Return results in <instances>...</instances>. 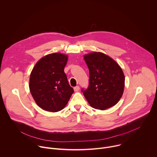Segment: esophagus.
<instances>
[{
    "instance_id": "34e87169",
    "label": "esophagus",
    "mask_w": 157,
    "mask_h": 157,
    "mask_svg": "<svg viewBox=\"0 0 157 157\" xmlns=\"http://www.w3.org/2000/svg\"><path fill=\"white\" fill-rule=\"evenodd\" d=\"M74 91H75V92H78V91H79V87L78 86L75 87H74Z\"/></svg>"
}]
</instances>
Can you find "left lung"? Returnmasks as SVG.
<instances>
[{
    "label": "left lung",
    "mask_w": 157,
    "mask_h": 157,
    "mask_svg": "<svg viewBox=\"0 0 157 157\" xmlns=\"http://www.w3.org/2000/svg\"><path fill=\"white\" fill-rule=\"evenodd\" d=\"M89 71V85L83 94L92 107L102 110L116 105L123 95L125 76L119 64L101 52L84 55Z\"/></svg>",
    "instance_id": "1"
}]
</instances>
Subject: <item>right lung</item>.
Here are the masks:
<instances>
[{
	"label": "right lung",
	"instance_id": "add662e5",
	"mask_svg": "<svg viewBox=\"0 0 157 157\" xmlns=\"http://www.w3.org/2000/svg\"><path fill=\"white\" fill-rule=\"evenodd\" d=\"M68 59L65 54H48L37 61L31 72L30 91L36 104L44 110H61L74 93L64 72Z\"/></svg>",
	"mask_w": 157,
	"mask_h": 157
}]
</instances>
